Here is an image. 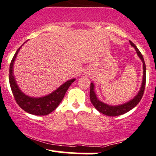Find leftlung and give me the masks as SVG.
Segmentation results:
<instances>
[{
    "instance_id": "obj_1",
    "label": "left lung",
    "mask_w": 156,
    "mask_h": 156,
    "mask_svg": "<svg viewBox=\"0 0 156 156\" xmlns=\"http://www.w3.org/2000/svg\"><path fill=\"white\" fill-rule=\"evenodd\" d=\"M130 45L132 47L134 48L135 51H136V53L139 56V58H140L143 64V78H142V82H141V85L139 89V92L137 93L136 95L133 99H131L130 101L126 103H123V104L120 105H112L107 104V103H103L101 101H100L98 99V96L95 92V87H94V84L91 83L90 85V101L92 102V105H94V108H95L98 112H100L102 114H105L106 116H110V117H116V116L122 115V114H125L129 111L133 109L134 107L136 106L138 103H139L141 101V98H142L143 94H144V88H145V83H146V66H145V62H144V58H143V55H141L140 51H139V49L136 48V46L131 41H129Z\"/></svg>"
}]
</instances>
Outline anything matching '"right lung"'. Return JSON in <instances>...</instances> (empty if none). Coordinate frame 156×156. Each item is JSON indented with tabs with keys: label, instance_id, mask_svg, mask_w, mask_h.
<instances>
[{
	"label": "right lung",
	"instance_id": "obj_1",
	"mask_svg": "<svg viewBox=\"0 0 156 156\" xmlns=\"http://www.w3.org/2000/svg\"><path fill=\"white\" fill-rule=\"evenodd\" d=\"M22 46L16 51L10 64L9 83L12 93H13V95L15 97V99L17 104L25 112L37 116L47 115L53 111H54L60 104L66 92L70 87L71 84L76 80V78H74L73 79L67 80L62 85H61L58 89L45 96L34 98V97L27 95L19 88L15 80V77L14 76V64H15L16 57Z\"/></svg>",
	"mask_w": 156,
	"mask_h": 156
}]
</instances>
